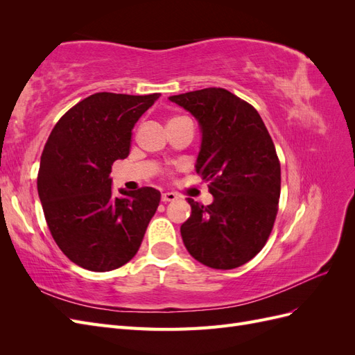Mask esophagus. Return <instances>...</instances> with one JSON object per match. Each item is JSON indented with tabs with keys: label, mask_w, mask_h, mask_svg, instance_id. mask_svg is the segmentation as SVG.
Masks as SVG:
<instances>
[{
	"label": "esophagus",
	"mask_w": 355,
	"mask_h": 355,
	"mask_svg": "<svg viewBox=\"0 0 355 355\" xmlns=\"http://www.w3.org/2000/svg\"><path fill=\"white\" fill-rule=\"evenodd\" d=\"M161 200H163L164 202L175 201V200H178V194H175V192H164V194L161 196Z\"/></svg>",
	"instance_id": "1"
}]
</instances>
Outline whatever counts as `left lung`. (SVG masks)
<instances>
[{
  "label": "left lung",
  "mask_w": 355,
  "mask_h": 355,
  "mask_svg": "<svg viewBox=\"0 0 355 355\" xmlns=\"http://www.w3.org/2000/svg\"><path fill=\"white\" fill-rule=\"evenodd\" d=\"M194 115L202 141L196 170L209 182V206L188 198L182 223L189 254L214 270L249 262L266 244L278 211L282 168L272 139L250 103L220 87L170 96Z\"/></svg>",
  "instance_id": "left-lung-1"
}]
</instances>
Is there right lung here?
Listing matches in <instances>:
<instances>
[{
  "label": "right lung",
  "mask_w": 355,
  "mask_h": 355,
  "mask_svg": "<svg viewBox=\"0 0 355 355\" xmlns=\"http://www.w3.org/2000/svg\"><path fill=\"white\" fill-rule=\"evenodd\" d=\"M159 93H94L62 115L41 154L38 196L53 240L69 261L105 272L137 253L161 200L144 187L112 194L115 159L130 154L132 130Z\"/></svg>",
  "instance_id": "right-lung-1"
}]
</instances>
